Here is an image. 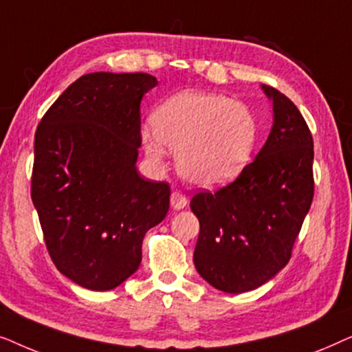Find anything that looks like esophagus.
<instances>
[{
    "label": "esophagus",
    "instance_id": "1",
    "mask_svg": "<svg viewBox=\"0 0 352 352\" xmlns=\"http://www.w3.org/2000/svg\"><path fill=\"white\" fill-rule=\"evenodd\" d=\"M187 205V197L179 190H175L171 194V206L175 210H182Z\"/></svg>",
    "mask_w": 352,
    "mask_h": 352
}]
</instances>
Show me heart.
I'll use <instances>...</instances> for the list:
<instances>
[{"label":"heart","instance_id":"1","mask_svg":"<svg viewBox=\"0 0 352 352\" xmlns=\"http://www.w3.org/2000/svg\"><path fill=\"white\" fill-rule=\"evenodd\" d=\"M142 129L147 157L163 165L176 151V168L192 184L216 187L234 179L247 165L258 136L256 118L243 102L201 91L166 99Z\"/></svg>","mask_w":352,"mask_h":352}]
</instances>
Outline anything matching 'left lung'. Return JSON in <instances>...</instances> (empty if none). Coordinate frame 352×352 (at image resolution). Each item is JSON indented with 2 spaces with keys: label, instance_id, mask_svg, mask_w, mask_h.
<instances>
[{
  "label": "left lung",
  "instance_id": "1",
  "mask_svg": "<svg viewBox=\"0 0 352 352\" xmlns=\"http://www.w3.org/2000/svg\"><path fill=\"white\" fill-rule=\"evenodd\" d=\"M274 124L266 144L232 182L192 197L199 218L194 264L226 293L261 287L290 261L314 197V141L295 104L272 86Z\"/></svg>",
  "mask_w": 352,
  "mask_h": 352
}]
</instances>
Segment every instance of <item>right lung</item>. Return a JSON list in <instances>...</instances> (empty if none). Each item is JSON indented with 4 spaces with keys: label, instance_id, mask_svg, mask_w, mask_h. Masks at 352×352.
<instances>
[{
    "label": "right lung",
    "instance_id": "obj_1",
    "mask_svg": "<svg viewBox=\"0 0 352 352\" xmlns=\"http://www.w3.org/2000/svg\"><path fill=\"white\" fill-rule=\"evenodd\" d=\"M148 74L80 76L35 133L32 200L47 253L72 282L112 290L138 271L144 235L170 210L168 182L139 176Z\"/></svg>",
    "mask_w": 352,
    "mask_h": 352
}]
</instances>
